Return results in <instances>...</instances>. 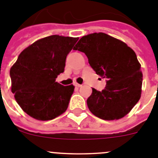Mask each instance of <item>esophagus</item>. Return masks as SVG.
Returning <instances> with one entry per match:
<instances>
[{
	"mask_svg": "<svg viewBox=\"0 0 158 158\" xmlns=\"http://www.w3.org/2000/svg\"><path fill=\"white\" fill-rule=\"evenodd\" d=\"M74 85L76 86V87H81V85H80V84H77V83H74Z\"/></svg>",
	"mask_w": 158,
	"mask_h": 158,
	"instance_id": "34e87169",
	"label": "esophagus"
}]
</instances>
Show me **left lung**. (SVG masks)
Listing matches in <instances>:
<instances>
[{"instance_id": "1", "label": "left lung", "mask_w": 158, "mask_h": 158, "mask_svg": "<svg viewBox=\"0 0 158 158\" xmlns=\"http://www.w3.org/2000/svg\"><path fill=\"white\" fill-rule=\"evenodd\" d=\"M73 50L85 53L96 74L107 79L104 89L100 92L93 89L88 98L90 111L104 120L127 115L142 93V73L135 51L103 32L83 36Z\"/></svg>"}]
</instances>
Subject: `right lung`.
Listing matches in <instances>:
<instances>
[{
  "instance_id": "add662e5",
  "label": "right lung",
  "mask_w": 158,
  "mask_h": 158,
  "mask_svg": "<svg viewBox=\"0 0 158 158\" xmlns=\"http://www.w3.org/2000/svg\"><path fill=\"white\" fill-rule=\"evenodd\" d=\"M78 38L54 35L24 49L10 69L12 92L23 111L38 120H51L66 111L74 86L56 82Z\"/></svg>"
}]
</instances>
